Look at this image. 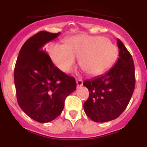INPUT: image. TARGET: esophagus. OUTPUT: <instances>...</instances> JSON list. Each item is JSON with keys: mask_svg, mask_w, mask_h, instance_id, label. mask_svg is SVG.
<instances>
[{"mask_svg": "<svg viewBox=\"0 0 147 147\" xmlns=\"http://www.w3.org/2000/svg\"><path fill=\"white\" fill-rule=\"evenodd\" d=\"M76 84H77V87H81L83 85V81L81 79H76Z\"/></svg>", "mask_w": 147, "mask_h": 147, "instance_id": "obj_1", "label": "esophagus"}]
</instances>
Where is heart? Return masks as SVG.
<instances>
[{"mask_svg": "<svg viewBox=\"0 0 147 147\" xmlns=\"http://www.w3.org/2000/svg\"><path fill=\"white\" fill-rule=\"evenodd\" d=\"M117 47L104 36L81 34L68 38L66 45L51 43L49 53L52 62L64 72L75 66L76 59L89 76H97L113 66L118 57Z\"/></svg>", "mask_w": 147, "mask_h": 147, "instance_id": "1", "label": "heart"}]
</instances>
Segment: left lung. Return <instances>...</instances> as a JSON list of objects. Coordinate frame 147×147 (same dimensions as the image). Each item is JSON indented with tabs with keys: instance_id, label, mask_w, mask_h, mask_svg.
I'll return each instance as SVG.
<instances>
[{
	"instance_id": "left-lung-1",
	"label": "left lung",
	"mask_w": 147,
	"mask_h": 147,
	"mask_svg": "<svg viewBox=\"0 0 147 147\" xmlns=\"http://www.w3.org/2000/svg\"><path fill=\"white\" fill-rule=\"evenodd\" d=\"M119 58L104 75L86 80L83 85L90 92L84 110L90 119L105 123L117 118L126 108L135 85L132 57L119 39Z\"/></svg>"
}]
</instances>
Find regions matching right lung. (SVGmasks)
Listing matches in <instances>:
<instances>
[{
    "mask_svg": "<svg viewBox=\"0 0 147 147\" xmlns=\"http://www.w3.org/2000/svg\"><path fill=\"white\" fill-rule=\"evenodd\" d=\"M60 33L40 31L24 43L15 66L18 105L35 121L49 123L60 115L66 97L76 90V79L54 65L43 51L45 44Z\"/></svg>",
    "mask_w": 147,
    "mask_h": 147,
    "instance_id": "1",
    "label": "right lung"
}]
</instances>
